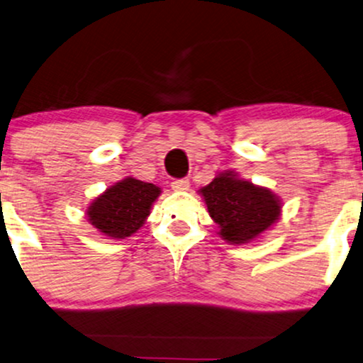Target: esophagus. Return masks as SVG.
I'll return each mask as SVG.
<instances>
[{"mask_svg":"<svg viewBox=\"0 0 363 363\" xmlns=\"http://www.w3.org/2000/svg\"><path fill=\"white\" fill-rule=\"evenodd\" d=\"M171 187L174 191H187L189 189V179L182 177V179H174L171 182Z\"/></svg>","mask_w":363,"mask_h":363,"instance_id":"obj_1","label":"esophagus"}]
</instances>
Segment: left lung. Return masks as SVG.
I'll list each match as a JSON object with an SVG mask.
<instances>
[{
    "label": "left lung",
    "instance_id": "left-lung-1",
    "mask_svg": "<svg viewBox=\"0 0 363 363\" xmlns=\"http://www.w3.org/2000/svg\"><path fill=\"white\" fill-rule=\"evenodd\" d=\"M218 235L229 245H247L268 231L281 216V201L268 187L238 177L235 171L219 172L201 187Z\"/></svg>",
    "mask_w": 363,
    "mask_h": 363
}]
</instances>
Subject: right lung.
Listing matches in <instances>:
<instances>
[{"instance_id": "obj_1", "label": "right lung", "mask_w": 363, "mask_h": 363, "mask_svg": "<svg viewBox=\"0 0 363 363\" xmlns=\"http://www.w3.org/2000/svg\"><path fill=\"white\" fill-rule=\"evenodd\" d=\"M160 187L125 177L105 189L86 208V219L108 240H125L144 226Z\"/></svg>"}]
</instances>
